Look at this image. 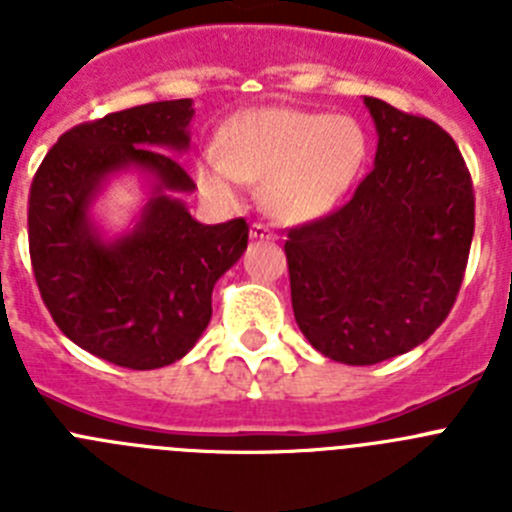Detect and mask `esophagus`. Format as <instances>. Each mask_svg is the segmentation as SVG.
I'll return each mask as SVG.
<instances>
[{"label":"esophagus","instance_id":"34e87169","mask_svg":"<svg viewBox=\"0 0 512 512\" xmlns=\"http://www.w3.org/2000/svg\"><path fill=\"white\" fill-rule=\"evenodd\" d=\"M251 238H253V241H274L277 235H274V230H271L269 225L253 223L251 225Z\"/></svg>","mask_w":512,"mask_h":512}]
</instances>
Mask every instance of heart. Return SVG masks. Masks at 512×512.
<instances>
[{"label":"heart","mask_w":512,"mask_h":512,"mask_svg":"<svg viewBox=\"0 0 512 512\" xmlns=\"http://www.w3.org/2000/svg\"><path fill=\"white\" fill-rule=\"evenodd\" d=\"M220 151L197 158L194 179L217 202L241 200L246 182H264V205L279 220L323 217L354 187L366 133L354 117L295 107H253L220 128Z\"/></svg>","instance_id":"b5f03b06"}]
</instances>
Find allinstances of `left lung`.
I'll list each match as a JSON object with an SVG mask.
<instances>
[{
    "label": "left lung",
    "instance_id": "8db88e82",
    "mask_svg": "<svg viewBox=\"0 0 512 512\" xmlns=\"http://www.w3.org/2000/svg\"><path fill=\"white\" fill-rule=\"evenodd\" d=\"M374 169L336 212L292 228V310L312 348L351 366L408 354L459 295L474 235V189L451 135L428 117L364 97Z\"/></svg>",
    "mask_w": 512,
    "mask_h": 512
}]
</instances>
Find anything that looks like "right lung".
Instances as JSON below:
<instances>
[{
    "label": "right lung",
    "instance_id": "obj_1",
    "mask_svg": "<svg viewBox=\"0 0 512 512\" xmlns=\"http://www.w3.org/2000/svg\"><path fill=\"white\" fill-rule=\"evenodd\" d=\"M192 99H169L76 125L30 187L27 238L40 297L63 336L128 369L187 356L212 318V287L241 259L248 225H202L179 194L194 182L166 151L189 148ZM138 170L149 202L128 234L107 239L91 207L112 175Z\"/></svg>",
    "mask_w": 512,
    "mask_h": 512
}]
</instances>
